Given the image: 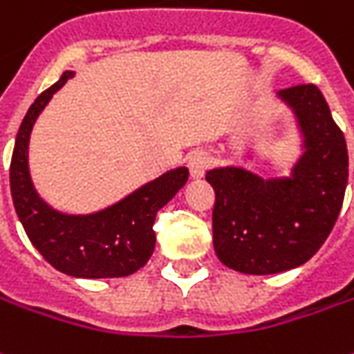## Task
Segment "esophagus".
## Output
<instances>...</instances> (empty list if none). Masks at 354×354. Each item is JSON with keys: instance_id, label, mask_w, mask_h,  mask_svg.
I'll return each mask as SVG.
<instances>
[{"instance_id": "1", "label": "esophagus", "mask_w": 354, "mask_h": 354, "mask_svg": "<svg viewBox=\"0 0 354 354\" xmlns=\"http://www.w3.org/2000/svg\"><path fill=\"white\" fill-rule=\"evenodd\" d=\"M209 167V157L207 153H203V151H196V153H192L189 158H187V168H189V174L192 178H201L205 174V170Z\"/></svg>"}]
</instances>
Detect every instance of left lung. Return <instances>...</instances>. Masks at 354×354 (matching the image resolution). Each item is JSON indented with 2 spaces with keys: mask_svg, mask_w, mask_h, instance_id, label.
Listing matches in <instances>:
<instances>
[{
  "mask_svg": "<svg viewBox=\"0 0 354 354\" xmlns=\"http://www.w3.org/2000/svg\"><path fill=\"white\" fill-rule=\"evenodd\" d=\"M277 96L297 118L302 155L290 176L261 178L244 167L213 168V246L227 268L271 275L306 263L329 236L348 178L345 136L316 85Z\"/></svg>",
  "mask_w": 354,
  "mask_h": 354,
  "instance_id": "8db88e82",
  "label": "left lung"
}]
</instances>
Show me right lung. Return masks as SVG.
Listing matches in <instances>:
<instances>
[{
	"label": "right lung",
	"mask_w": 354,
	"mask_h": 354,
	"mask_svg": "<svg viewBox=\"0 0 354 354\" xmlns=\"http://www.w3.org/2000/svg\"><path fill=\"white\" fill-rule=\"evenodd\" d=\"M73 75V71H64L59 81L32 102L19 127L9 168L13 205L32 246L57 271L81 279L126 277L153 256L158 209L184 187L189 172L186 167L168 170L114 205L88 215H67L50 207L30 180L28 141L36 118Z\"/></svg>",
	"instance_id": "1"
}]
</instances>
